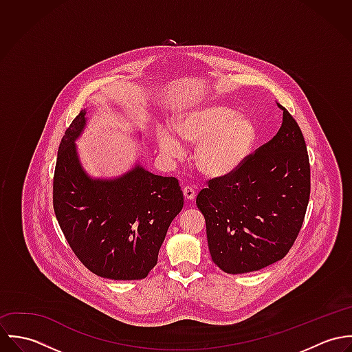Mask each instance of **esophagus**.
<instances>
[{
	"label": "esophagus",
	"instance_id": "1",
	"mask_svg": "<svg viewBox=\"0 0 352 352\" xmlns=\"http://www.w3.org/2000/svg\"><path fill=\"white\" fill-rule=\"evenodd\" d=\"M183 195H184V198H186V199H188V201H194V199H195V197H197V192H195V190H194L192 187L186 186V187L183 188Z\"/></svg>",
	"mask_w": 352,
	"mask_h": 352
}]
</instances>
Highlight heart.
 <instances>
[{
	"instance_id": "b5f03b06",
	"label": "heart",
	"mask_w": 352,
	"mask_h": 352,
	"mask_svg": "<svg viewBox=\"0 0 352 352\" xmlns=\"http://www.w3.org/2000/svg\"><path fill=\"white\" fill-rule=\"evenodd\" d=\"M173 126L184 142L197 145L195 162L210 177H223L237 170L250 157L256 141L251 118L219 104L191 108L179 115ZM177 135L164 126L155 131L158 149L166 158L177 160L186 153Z\"/></svg>"
}]
</instances>
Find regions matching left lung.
<instances>
[{
	"instance_id": "1",
	"label": "left lung",
	"mask_w": 352,
	"mask_h": 352,
	"mask_svg": "<svg viewBox=\"0 0 352 352\" xmlns=\"http://www.w3.org/2000/svg\"><path fill=\"white\" fill-rule=\"evenodd\" d=\"M283 109L276 135L233 173L208 180L197 197L212 261L228 274L258 271L293 247L310 195L301 129Z\"/></svg>"
}]
</instances>
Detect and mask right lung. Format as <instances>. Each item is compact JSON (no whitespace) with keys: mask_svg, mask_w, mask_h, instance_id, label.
I'll list each match as a JSON object with an SVG mask.
<instances>
[{"mask_svg":"<svg viewBox=\"0 0 352 352\" xmlns=\"http://www.w3.org/2000/svg\"><path fill=\"white\" fill-rule=\"evenodd\" d=\"M85 126L82 109L59 144L52 186L55 217L89 271L113 280L144 279L183 208L179 182L153 175L141 164L115 179L91 177L76 146Z\"/></svg>","mask_w":352,"mask_h":352,"instance_id":"obj_1","label":"right lung"}]
</instances>
